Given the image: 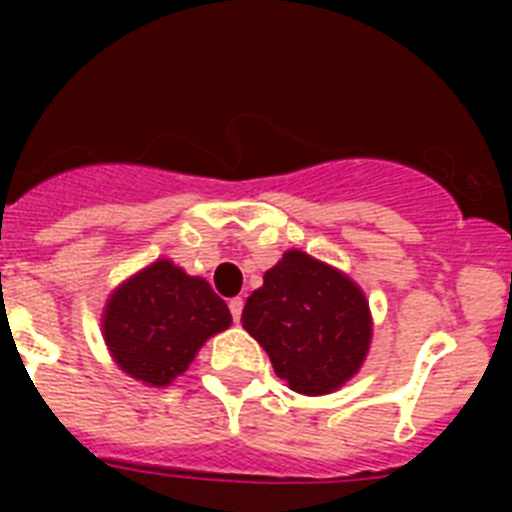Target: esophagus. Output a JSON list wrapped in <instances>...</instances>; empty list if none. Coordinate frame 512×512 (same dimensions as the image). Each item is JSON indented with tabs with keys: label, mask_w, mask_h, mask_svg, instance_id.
<instances>
[{
	"label": "esophagus",
	"mask_w": 512,
	"mask_h": 512,
	"mask_svg": "<svg viewBox=\"0 0 512 512\" xmlns=\"http://www.w3.org/2000/svg\"><path fill=\"white\" fill-rule=\"evenodd\" d=\"M228 307H230V312H233V320L238 323V320H241V312H243V300L241 297H233V300L228 302Z\"/></svg>",
	"instance_id": "obj_1"
}]
</instances>
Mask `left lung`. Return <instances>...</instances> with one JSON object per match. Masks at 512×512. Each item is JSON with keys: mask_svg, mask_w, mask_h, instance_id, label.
I'll use <instances>...</instances> for the list:
<instances>
[{"mask_svg": "<svg viewBox=\"0 0 512 512\" xmlns=\"http://www.w3.org/2000/svg\"><path fill=\"white\" fill-rule=\"evenodd\" d=\"M289 390L330 395L359 374L372 346L364 289L336 266L289 248L253 289L241 315Z\"/></svg>", "mask_w": 512, "mask_h": 512, "instance_id": "1", "label": "left lung"}]
</instances>
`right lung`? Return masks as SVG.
Wrapping results in <instances>:
<instances>
[{
  "label": "right lung",
  "mask_w": 512,
  "mask_h": 512,
  "mask_svg": "<svg viewBox=\"0 0 512 512\" xmlns=\"http://www.w3.org/2000/svg\"><path fill=\"white\" fill-rule=\"evenodd\" d=\"M233 318L207 279L189 277L171 259H156L112 289L102 310V336L112 361L148 387L182 377L207 338Z\"/></svg>",
  "instance_id": "obj_1"
}]
</instances>
